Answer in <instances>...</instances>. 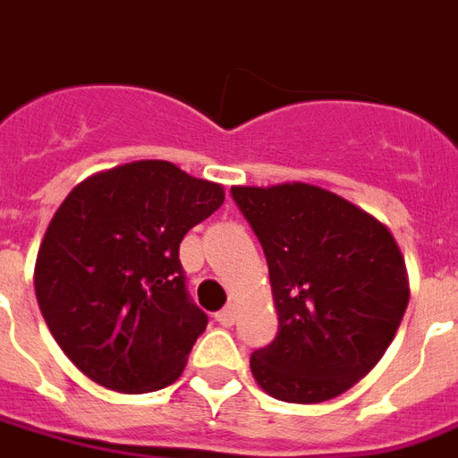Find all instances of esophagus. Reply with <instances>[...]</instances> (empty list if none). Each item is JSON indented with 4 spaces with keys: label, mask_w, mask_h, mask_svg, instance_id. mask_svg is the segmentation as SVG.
<instances>
[{
    "label": "esophagus",
    "mask_w": 458,
    "mask_h": 458,
    "mask_svg": "<svg viewBox=\"0 0 458 458\" xmlns=\"http://www.w3.org/2000/svg\"><path fill=\"white\" fill-rule=\"evenodd\" d=\"M237 319V310L235 305H225L221 312H216V322L223 324V327H233Z\"/></svg>",
    "instance_id": "obj_1"
}]
</instances>
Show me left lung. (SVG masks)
I'll list each match as a JSON object with an SVG mask.
<instances>
[{
    "mask_svg": "<svg viewBox=\"0 0 458 458\" xmlns=\"http://www.w3.org/2000/svg\"><path fill=\"white\" fill-rule=\"evenodd\" d=\"M268 264L278 334L254 351L261 389L329 401L375 368L408 305L406 264L382 223L338 194L293 182L233 187Z\"/></svg>",
    "mask_w": 458,
    "mask_h": 458,
    "instance_id": "obj_1",
    "label": "left lung"
}]
</instances>
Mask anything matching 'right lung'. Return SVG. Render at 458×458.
<instances>
[{
    "instance_id": "1",
    "label": "right lung",
    "mask_w": 458,
    "mask_h": 458,
    "mask_svg": "<svg viewBox=\"0 0 458 458\" xmlns=\"http://www.w3.org/2000/svg\"><path fill=\"white\" fill-rule=\"evenodd\" d=\"M223 187L167 160H139L69 191L38 252L35 295L83 375L122 394L173 384L204 334L180 242L223 204Z\"/></svg>"
}]
</instances>
